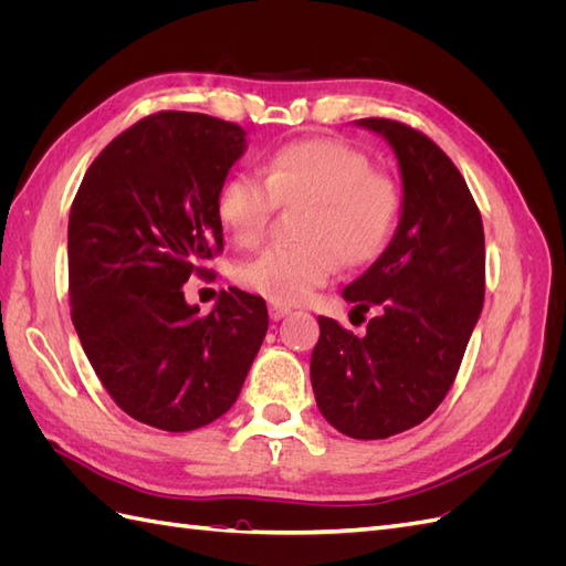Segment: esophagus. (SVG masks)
<instances>
[{
  "mask_svg": "<svg viewBox=\"0 0 566 566\" xmlns=\"http://www.w3.org/2000/svg\"><path fill=\"white\" fill-rule=\"evenodd\" d=\"M287 314H290V310H287V306H283V304H271V306H269L271 321H281V318H285Z\"/></svg>",
  "mask_w": 566,
  "mask_h": 566,
  "instance_id": "34e87169",
  "label": "esophagus"
}]
</instances>
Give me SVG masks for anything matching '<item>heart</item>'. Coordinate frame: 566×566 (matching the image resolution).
Here are the masks:
<instances>
[{"label": "heart", "instance_id": "heart-1", "mask_svg": "<svg viewBox=\"0 0 566 566\" xmlns=\"http://www.w3.org/2000/svg\"><path fill=\"white\" fill-rule=\"evenodd\" d=\"M262 175L238 172L219 188L221 227L241 245L262 241L279 205L297 208L300 245H271L238 264L235 279L273 302L293 304L328 283L337 260H373L385 245L399 193L368 158L337 139H302L276 148Z\"/></svg>", "mask_w": 566, "mask_h": 566}]
</instances>
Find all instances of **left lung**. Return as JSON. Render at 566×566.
Masks as SVG:
<instances>
[{"instance_id": "8db88e82", "label": "left lung", "mask_w": 566, "mask_h": 566, "mask_svg": "<svg viewBox=\"0 0 566 566\" xmlns=\"http://www.w3.org/2000/svg\"><path fill=\"white\" fill-rule=\"evenodd\" d=\"M356 125L397 156L401 217L378 260L342 290L352 312H375L366 333L318 316L312 387L335 430L387 439L430 418L455 380L484 304V227L465 179L432 139L397 119Z\"/></svg>"}]
</instances>
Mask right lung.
Returning <instances> with one entry per match:
<instances>
[{
  "mask_svg": "<svg viewBox=\"0 0 566 566\" xmlns=\"http://www.w3.org/2000/svg\"><path fill=\"white\" fill-rule=\"evenodd\" d=\"M245 129L163 111L98 153L67 219L73 325L127 416L191 432L235 403L269 328L262 297L221 290L200 316L184 283L224 248L217 196Z\"/></svg>",
  "mask_w": 566,
  "mask_h": 566,
  "instance_id": "obj_1",
  "label": "right lung"
}]
</instances>
